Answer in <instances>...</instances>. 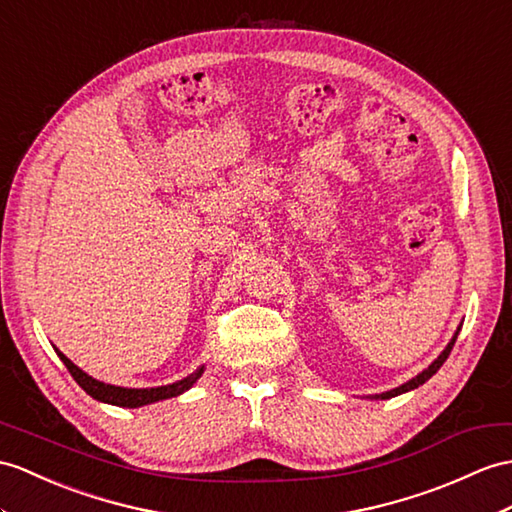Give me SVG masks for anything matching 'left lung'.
Listing matches in <instances>:
<instances>
[{
    "instance_id": "obj_1",
    "label": "left lung",
    "mask_w": 512,
    "mask_h": 512,
    "mask_svg": "<svg viewBox=\"0 0 512 512\" xmlns=\"http://www.w3.org/2000/svg\"><path fill=\"white\" fill-rule=\"evenodd\" d=\"M456 336H458V332L454 334V339L450 341V345L445 347L443 350V354L434 360V363L428 367V369H423L417 378H413V380H408L406 384H402V386H397V389H393V391H386V393H382V395H378V397H382V400H389V397H395V395H400V393H406V391H410V389H417L419 384H423L426 380H430L436 371L441 369V365L445 363L447 360V356H450V352H452V347H454V343H456Z\"/></svg>"
}]
</instances>
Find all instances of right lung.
Segmentation results:
<instances>
[{
  "mask_svg": "<svg viewBox=\"0 0 512 512\" xmlns=\"http://www.w3.org/2000/svg\"><path fill=\"white\" fill-rule=\"evenodd\" d=\"M56 354L60 356L62 363H65V367L69 369L73 380H76L91 397H95V400H99V402L126 406V408H136V406H145V404H152V402L169 400V397H176V395L184 393L186 389H191V386L197 382V378L202 376V371H204V367H199L195 373H191L189 378L167 384V386H156V389H123V386L104 384V382H99L91 376H86V373L80 367L73 365L65 354L58 352V350H56Z\"/></svg>",
  "mask_w": 512,
  "mask_h": 512,
  "instance_id": "add662e5",
  "label": "right lung"
}]
</instances>
